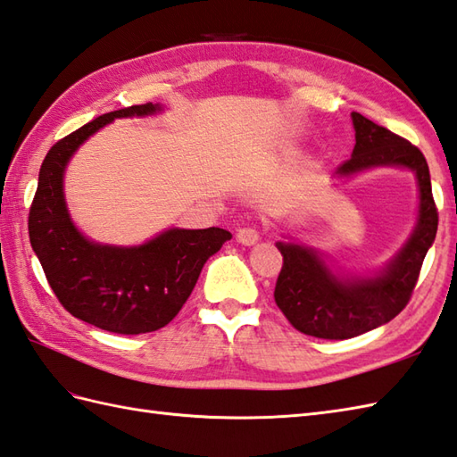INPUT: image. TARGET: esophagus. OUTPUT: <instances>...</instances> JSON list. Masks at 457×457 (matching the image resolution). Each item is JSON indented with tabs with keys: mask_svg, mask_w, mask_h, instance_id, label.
<instances>
[{
	"mask_svg": "<svg viewBox=\"0 0 457 457\" xmlns=\"http://www.w3.org/2000/svg\"><path fill=\"white\" fill-rule=\"evenodd\" d=\"M237 241L241 243V245H254L261 239L259 236V229L254 226H245V228H239L237 229Z\"/></svg>",
	"mask_w": 457,
	"mask_h": 457,
	"instance_id": "obj_1",
	"label": "esophagus"
}]
</instances>
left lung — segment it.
Listing matches in <instances>:
<instances>
[{
  "label": "left lung",
  "mask_w": 457,
  "mask_h": 457,
  "mask_svg": "<svg viewBox=\"0 0 457 457\" xmlns=\"http://www.w3.org/2000/svg\"><path fill=\"white\" fill-rule=\"evenodd\" d=\"M353 124L354 150L337 173L348 177L372 167H407L417 175L420 204L417 228L405 247L374 278H338L325 267L315 249L298 243H277L284 262L274 288V302L300 333L331 341L372 331L403 312L438 229L428 163L419 147L360 112H353Z\"/></svg>",
  "instance_id": "8db88e82"
}]
</instances>
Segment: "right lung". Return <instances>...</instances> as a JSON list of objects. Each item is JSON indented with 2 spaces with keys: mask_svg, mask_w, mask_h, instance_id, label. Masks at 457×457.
I'll return each instance as SVG.
<instances>
[{
  "mask_svg": "<svg viewBox=\"0 0 457 457\" xmlns=\"http://www.w3.org/2000/svg\"><path fill=\"white\" fill-rule=\"evenodd\" d=\"M159 104H132L87 122L50 147L29 212V237L58 302L78 320L119 335L152 333L180 312L204 262L231 233L221 228L167 229L137 247L99 245L73 226L63 200V169L104 124L145 116Z\"/></svg>",
  "mask_w": 457,
  "mask_h": 457,
  "instance_id": "obj_1",
  "label": "right lung"
}]
</instances>
